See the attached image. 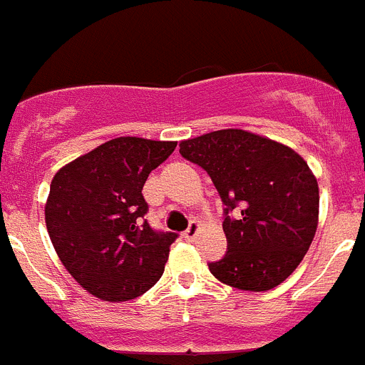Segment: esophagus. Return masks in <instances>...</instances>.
<instances>
[{"instance_id": "1", "label": "esophagus", "mask_w": 365, "mask_h": 365, "mask_svg": "<svg viewBox=\"0 0 365 365\" xmlns=\"http://www.w3.org/2000/svg\"><path fill=\"white\" fill-rule=\"evenodd\" d=\"M199 228H201V222H199L197 219L190 221V227L186 228V232H185V240H188V241L195 240V237H197V234H199Z\"/></svg>"}]
</instances>
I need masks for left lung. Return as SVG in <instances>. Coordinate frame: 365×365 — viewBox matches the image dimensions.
<instances>
[{"label":"left lung","mask_w":365,"mask_h":365,"mask_svg":"<svg viewBox=\"0 0 365 365\" xmlns=\"http://www.w3.org/2000/svg\"><path fill=\"white\" fill-rule=\"evenodd\" d=\"M180 155L208 172L227 217L228 252L210 272L240 291H270L307 254L320 214L318 180L302 155L263 135L219 130L179 144ZM237 210L230 218L227 212Z\"/></svg>","instance_id":"1"}]
</instances>
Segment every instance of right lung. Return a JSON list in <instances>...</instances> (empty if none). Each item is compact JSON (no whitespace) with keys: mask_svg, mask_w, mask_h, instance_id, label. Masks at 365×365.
<instances>
[{"mask_svg":"<svg viewBox=\"0 0 365 365\" xmlns=\"http://www.w3.org/2000/svg\"><path fill=\"white\" fill-rule=\"evenodd\" d=\"M173 140L118 137L66 164L51 180L45 225L58 257L83 291L104 302L143 296L164 272L173 232L143 221L148 175Z\"/></svg>","mask_w":365,"mask_h":365,"instance_id":"add662e5","label":"right lung"}]
</instances>
